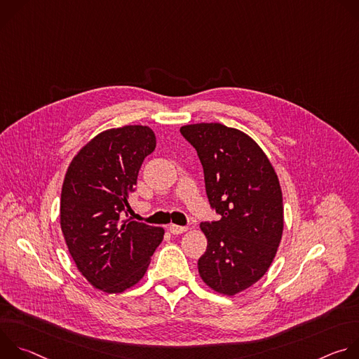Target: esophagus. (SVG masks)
Segmentation results:
<instances>
[{
	"label": "esophagus",
	"mask_w": 359,
	"mask_h": 359,
	"mask_svg": "<svg viewBox=\"0 0 359 359\" xmlns=\"http://www.w3.org/2000/svg\"><path fill=\"white\" fill-rule=\"evenodd\" d=\"M169 230L172 234H182L184 231H187V227L186 226H177V224H170L169 226Z\"/></svg>",
	"instance_id": "1"
}]
</instances>
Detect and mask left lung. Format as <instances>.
Returning <instances> with one entry per match:
<instances>
[{
  "label": "left lung",
  "instance_id": "1",
  "mask_svg": "<svg viewBox=\"0 0 359 359\" xmlns=\"http://www.w3.org/2000/svg\"><path fill=\"white\" fill-rule=\"evenodd\" d=\"M196 149L217 222L200 224L208 248L198 259L201 280L234 295L257 283L281 241L284 216L278 177L266 153L245 133L222 123L180 128Z\"/></svg>",
  "mask_w": 359,
  "mask_h": 359
}]
</instances>
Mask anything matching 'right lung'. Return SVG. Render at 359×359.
<instances>
[{
	"mask_svg": "<svg viewBox=\"0 0 359 359\" xmlns=\"http://www.w3.org/2000/svg\"><path fill=\"white\" fill-rule=\"evenodd\" d=\"M147 126L109 129L86 143L71 162L61 193V229L82 276L114 294L146 273L165 230L125 219L139 169L155 150Z\"/></svg>",
	"mask_w": 359,
	"mask_h": 359,
	"instance_id": "1",
	"label": "right lung"
}]
</instances>
